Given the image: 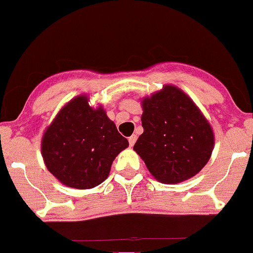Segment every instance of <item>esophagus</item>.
<instances>
[{"instance_id":"34e87169","label":"esophagus","mask_w":253,"mask_h":253,"mask_svg":"<svg viewBox=\"0 0 253 253\" xmlns=\"http://www.w3.org/2000/svg\"><path fill=\"white\" fill-rule=\"evenodd\" d=\"M136 139H137L136 134H132L131 137H128V143H129V146L133 147V144L136 143Z\"/></svg>"}]
</instances>
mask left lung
<instances>
[{"label": "left lung", "mask_w": 253, "mask_h": 253, "mask_svg": "<svg viewBox=\"0 0 253 253\" xmlns=\"http://www.w3.org/2000/svg\"><path fill=\"white\" fill-rule=\"evenodd\" d=\"M142 127L133 149L161 183H180L199 173L211 156L214 133L194 102L167 85L142 101Z\"/></svg>", "instance_id": "8db88e82"}]
</instances>
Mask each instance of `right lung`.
Instances as JSON below:
<instances>
[{"label":"right lung","mask_w":253,"mask_h":253,"mask_svg":"<svg viewBox=\"0 0 253 253\" xmlns=\"http://www.w3.org/2000/svg\"><path fill=\"white\" fill-rule=\"evenodd\" d=\"M128 147L102 107L92 109L78 96L60 110L42 141L48 170L77 189H90L109 176L117 154Z\"/></svg>","instance_id":"add662e5"}]
</instances>
